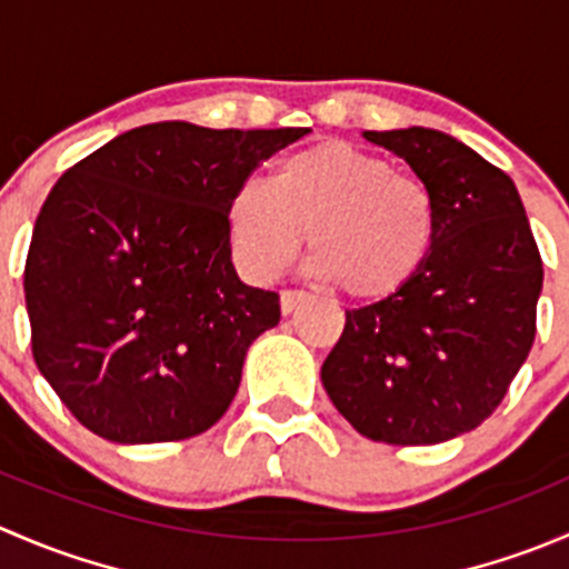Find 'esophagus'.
I'll return each instance as SVG.
<instances>
[{
  "mask_svg": "<svg viewBox=\"0 0 569 569\" xmlns=\"http://www.w3.org/2000/svg\"><path fill=\"white\" fill-rule=\"evenodd\" d=\"M306 291H291V289H283L280 291V311H283V317H289L291 311H295L297 306H300L302 300H306Z\"/></svg>",
  "mask_w": 569,
  "mask_h": 569,
  "instance_id": "1",
  "label": "esophagus"
}]
</instances>
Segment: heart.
Segmentation results:
<instances>
[{
	"instance_id": "obj_1",
	"label": "heart",
	"mask_w": 569,
	"mask_h": 569,
	"mask_svg": "<svg viewBox=\"0 0 569 569\" xmlns=\"http://www.w3.org/2000/svg\"><path fill=\"white\" fill-rule=\"evenodd\" d=\"M308 233V272L360 302L391 300L421 272L438 233L427 183L388 159L327 140L274 164L269 187L242 181L226 200L233 263L252 283L278 278Z\"/></svg>"
}]
</instances>
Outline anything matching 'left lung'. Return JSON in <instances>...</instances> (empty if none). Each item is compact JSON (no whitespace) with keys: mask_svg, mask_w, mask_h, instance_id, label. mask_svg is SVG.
<instances>
[{"mask_svg":"<svg viewBox=\"0 0 569 569\" xmlns=\"http://www.w3.org/2000/svg\"><path fill=\"white\" fill-rule=\"evenodd\" d=\"M435 198L438 233L391 300L347 311L321 386L363 438L432 446L492 416L537 332L542 258L518 187L443 131H363Z\"/></svg>","mask_w":569,"mask_h":569,"instance_id":"obj_1","label":"left lung"}]
</instances>
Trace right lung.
Here are the masks:
<instances>
[{"label":"right lung","instance_id":"add662e5","mask_svg":"<svg viewBox=\"0 0 569 569\" xmlns=\"http://www.w3.org/2000/svg\"><path fill=\"white\" fill-rule=\"evenodd\" d=\"M308 129H131L46 198L24 269L32 355L82 427L170 443L214 427L244 355L280 321L274 291L233 269L226 200Z\"/></svg>","mask_w":569,"mask_h":569}]
</instances>
